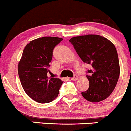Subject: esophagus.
Wrapping results in <instances>:
<instances>
[{"mask_svg":"<svg viewBox=\"0 0 131 131\" xmlns=\"http://www.w3.org/2000/svg\"><path fill=\"white\" fill-rule=\"evenodd\" d=\"M77 79H78V76H77V75H74L73 77L71 78V80H77Z\"/></svg>","mask_w":131,"mask_h":131,"instance_id":"34e87169","label":"esophagus"}]
</instances>
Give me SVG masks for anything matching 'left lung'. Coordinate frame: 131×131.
Segmentation results:
<instances>
[{
  "label": "left lung",
  "mask_w": 131,
  "mask_h": 131,
  "mask_svg": "<svg viewBox=\"0 0 131 131\" xmlns=\"http://www.w3.org/2000/svg\"><path fill=\"white\" fill-rule=\"evenodd\" d=\"M69 41L81 60L92 68L86 71L89 88L82 92V96L90 102L105 100L114 90L120 72L114 45L106 38L94 34L74 37Z\"/></svg>",
  "instance_id": "8db88e82"
}]
</instances>
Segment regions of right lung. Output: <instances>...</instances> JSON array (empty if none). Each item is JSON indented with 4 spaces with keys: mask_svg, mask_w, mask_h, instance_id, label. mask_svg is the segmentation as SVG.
I'll use <instances>...</instances> for the list:
<instances>
[{
    "mask_svg": "<svg viewBox=\"0 0 131 131\" xmlns=\"http://www.w3.org/2000/svg\"><path fill=\"white\" fill-rule=\"evenodd\" d=\"M62 38L43 37L32 40L26 45L18 64V73L23 88L33 100L47 103L58 95L62 80L48 77L49 63L53 49Z\"/></svg>",
    "mask_w": 131,
    "mask_h": 131,
    "instance_id": "right-lung-1",
    "label": "right lung"
}]
</instances>
